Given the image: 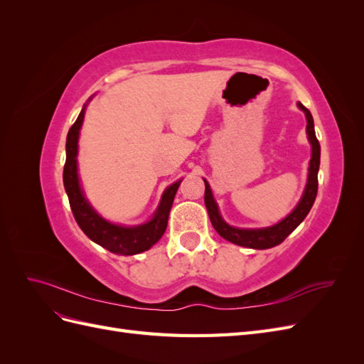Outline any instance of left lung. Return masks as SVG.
Returning <instances> with one entry per match:
<instances>
[{"instance_id": "left-lung-1", "label": "left lung", "mask_w": 364, "mask_h": 364, "mask_svg": "<svg viewBox=\"0 0 364 364\" xmlns=\"http://www.w3.org/2000/svg\"><path fill=\"white\" fill-rule=\"evenodd\" d=\"M301 111H304L306 117V135L308 141L311 144V159H310V168H308V181L305 191L301 197L299 203L296 205L293 211L282 218L279 223L269 226V228H261V229H240L229 226L225 220L222 218L218 213V206L213 197V191L209 188V183L205 181V205L208 209L209 218H211V223L214 229L218 232L220 237L230 241L237 246H245L250 249H270L281 245L282 241L287 238L293 230L302 223V220L310 213V209L316 200L317 196V173H318V165H321V144L316 138L314 132V121L311 117V112L302 105L297 103Z\"/></svg>"}]
</instances>
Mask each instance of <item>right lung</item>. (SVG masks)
I'll list each match as a JSON object with an SVG mask.
<instances>
[{
	"label": "right lung",
	"instance_id": "add662e5",
	"mask_svg": "<svg viewBox=\"0 0 364 364\" xmlns=\"http://www.w3.org/2000/svg\"><path fill=\"white\" fill-rule=\"evenodd\" d=\"M86 105L77 117L75 123L71 126L67 136V161L63 167V185L68 194L71 211L77 225L91 238L94 243L100 245L109 252L117 255H136V253L149 250L156 245L164 235L168 223V214L178 191L181 181L170 185L164 191L161 203L155 215L150 222L138 226H121L107 222L102 215H98L95 209L86 200L82 191L79 174H77V151H79V134L83 124Z\"/></svg>",
	"mask_w": 364,
	"mask_h": 364
}]
</instances>
